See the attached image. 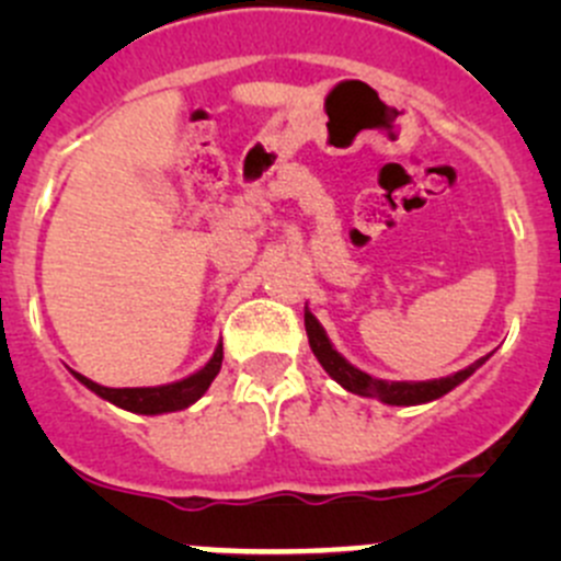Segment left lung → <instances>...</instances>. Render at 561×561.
Segmentation results:
<instances>
[{
    "label": "left lung",
    "instance_id": "left-lung-1",
    "mask_svg": "<svg viewBox=\"0 0 561 561\" xmlns=\"http://www.w3.org/2000/svg\"><path fill=\"white\" fill-rule=\"evenodd\" d=\"M304 322H307L309 347H312V353L317 355V360L322 364V369H325L328 375H331L333 380L339 382V386L347 388L350 393L366 396V399H380V401H386V404H396V407H401V404H404V407L407 404H426V401L439 399V396H445L448 390H454L458 382L467 380V377L472 375V371L478 369V366L485 360V358L474 360L472 366H467V369L456 371V375H450V377H443V380H426V382L375 380V377H369L366 371L355 369L353 364H347V360H344L342 355H339L336 350L331 347L325 331H322V325L314 320L312 312L304 314Z\"/></svg>",
    "mask_w": 561,
    "mask_h": 561
}]
</instances>
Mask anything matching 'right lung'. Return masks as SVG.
<instances>
[{"label":"right lung","mask_w":561,"mask_h":561,"mask_svg":"<svg viewBox=\"0 0 561 561\" xmlns=\"http://www.w3.org/2000/svg\"><path fill=\"white\" fill-rule=\"evenodd\" d=\"M219 366H222V344L214 350V358L203 366L201 371H195L186 380L173 382V386H160V388H105L98 382L87 380L83 375H72L83 382L89 390H94L98 396L111 401V404L122 407V410L138 412V415H160V412H175L190 407L192 401L201 399L211 386L214 377L219 375Z\"/></svg>","instance_id":"right-lung-1"}]
</instances>
